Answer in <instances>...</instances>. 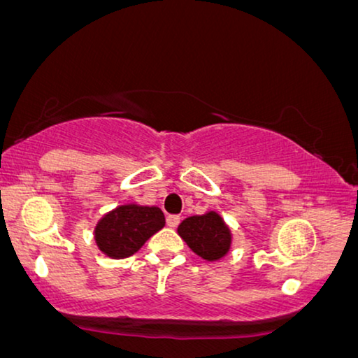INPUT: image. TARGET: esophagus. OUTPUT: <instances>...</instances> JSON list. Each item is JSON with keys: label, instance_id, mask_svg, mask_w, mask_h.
<instances>
[{"label": "esophagus", "instance_id": "34e87169", "mask_svg": "<svg viewBox=\"0 0 358 358\" xmlns=\"http://www.w3.org/2000/svg\"><path fill=\"white\" fill-rule=\"evenodd\" d=\"M180 222H181V217L180 215H169L167 217V225L172 227V228L178 227Z\"/></svg>", "mask_w": 358, "mask_h": 358}]
</instances>
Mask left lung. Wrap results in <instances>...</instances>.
Listing matches in <instances>:
<instances>
[{"mask_svg": "<svg viewBox=\"0 0 358 358\" xmlns=\"http://www.w3.org/2000/svg\"><path fill=\"white\" fill-rule=\"evenodd\" d=\"M178 234L197 255L206 260L223 257L231 244L230 230L215 212L186 218L178 227Z\"/></svg>", "mask_w": 358, "mask_h": 358, "instance_id": "obj_1", "label": "left lung"}]
</instances>
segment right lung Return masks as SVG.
<instances>
[{
  "label": "right lung",
  "mask_w": 358,
  "mask_h": 358,
  "mask_svg": "<svg viewBox=\"0 0 358 358\" xmlns=\"http://www.w3.org/2000/svg\"><path fill=\"white\" fill-rule=\"evenodd\" d=\"M165 225L159 207L122 206L109 212L96 227V243L112 259L130 257Z\"/></svg>",
  "instance_id": "obj_1"
}]
</instances>
